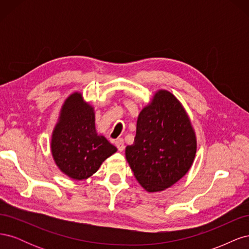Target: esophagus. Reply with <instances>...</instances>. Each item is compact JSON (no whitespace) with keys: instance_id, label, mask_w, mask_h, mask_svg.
<instances>
[{"instance_id":"obj_1","label":"esophagus","mask_w":249,"mask_h":249,"mask_svg":"<svg viewBox=\"0 0 249 249\" xmlns=\"http://www.w3.org/2000/svg\"><path fill=\"white\" fill-rule=\"evenodd\" d=\"M115 145H116V147L118 148L119 152H122V150H124V139H123V138L116 139Z\"/></svg>"}]
</instances>
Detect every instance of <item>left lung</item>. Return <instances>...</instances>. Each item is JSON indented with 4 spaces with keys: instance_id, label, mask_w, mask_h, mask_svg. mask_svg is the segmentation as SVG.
<instances>
[{
    "instance_id": "left-lung-1",
    "label": "left lung",
    "mask_w": 249,
    "mask_h": 249,
    "mask_svg": "<svg viewBox=\"0 0 249 249\" xmlns=\"http://www.w3.org/2000/svg\"><path fill=\"white\" fill-rule=\"evenodd\" d=\"M196 138L177 97L158 91L138 116L136 136L125 158L140 185L148 192L166 189L182 178L193 163Z\"/></svg>"
}]
</instances>
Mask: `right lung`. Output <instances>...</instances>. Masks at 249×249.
<instances>
[{
	"instance_id": "obj_1",
	"label": "right lung",
	"mask_w": 249,
	"mask_h": 249,
	"mask_svg": "<svg viewBox=\"0 0 249 249\" xmlns=\"http://www.w3.org/2000/svg\"><path fill=\"white\" fill-rule=\"evenodd\" d=\"M52 154L57 166L73 179H85L100 168L117 148L97 135L94 111L73 93L62 106L60 119L53 132Z\"/></svg>"
}]
</instances>
